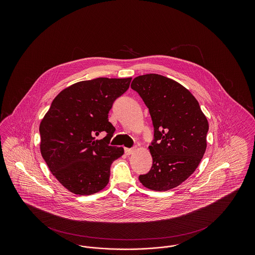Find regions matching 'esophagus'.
<instances>
[{"instance_id":"34e87169","label":"esophagus","mask_w":255,"mask_h":255,"mask_svg":"<svg viewBox=\"0 0 255 255\" xmlns=\"http://www.w3.org/2000/svg\"><path fill=\"white\" fill-rule=\"evenodd\" d=\"M124 151H125V154H126L127 156H130V155L133 153V148H125Z\"/></svg>"}]
</instances>
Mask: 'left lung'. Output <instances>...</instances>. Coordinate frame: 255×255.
<instances>
[{"label":"left lung","mask_w":255,"mask_h":255,"mask_svg":"<svg viewBox=\"0 0 255 255\" xmlns=\"http://www.w3.org/2000/svg\"><path fill=\"white\" fill-rule=\"evenodd\" d=\"M154 125L151 170L138 177L146 188L167 191L193 174L206 149L208 122L194 96L168 77L149 73L132 81Z\"/></svg>","instance_id":"obj_1"}]
</instances>
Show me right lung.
<instances>
[{
	"instance_id": "1",
	"label": "right lung",
	"mask_w": 255,
	"mask_h": 255,
	"mask_svg": "<svg viewBox=\"0 0 255 255\" xmlns=\"http://www.w3.org/2000/svg\"><path fill=\"white\" fill-rule=\"evenodd\" d=\"M131 80L99 77L73 84L53 99L40 123L42 157L56 180L73 194H95L105 188L111 164L123 155L122 147L108 145L116 131L108 114ZM102 131L108 135L96 140Z\"/></svg>"
}]
</instances>
